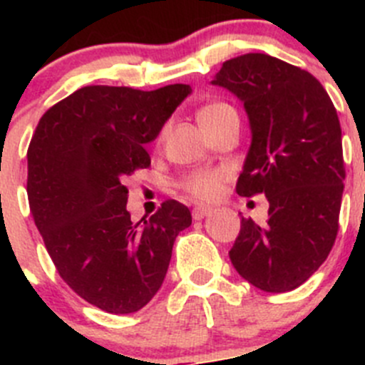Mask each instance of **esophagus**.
Masks as SVG:
<instances>
[{"mask_svg":"<svg viewBox=\"0 0 365 365\" xmlns=\"http://www.w3.org/2000/svg\"><path fill=\"white\" fill-rule=\"evenodd\" d=\"M206 215H210V208H206V206H196V208L192 210V219L194 220L205 219Z\"/></svg>","mask_w":365,"mask_h":365,"instance_id":"esophagus-1","label":"esophagus"}]
</instances>
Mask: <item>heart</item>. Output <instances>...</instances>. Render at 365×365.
<instances>
[{
    "label": "heart",
    "instance_id": "heart-1",
    "mask_svg": "<svg viewBox=\"0 0 365 365\" xmlns=\"http://www.w3.org/2000/svg\"><path fill=\"white\" fill-rule=\"evenodd\" d=\"M235 113L230 104L224 102H213V104L205 106L197 113V121L205 132H210L220 120L227 114ZM226 171L222 169H197V171L189 173L185 178L180 182V187L189 194L192 200L201 201V203H210L217 200L222 192V185L226 182Z\"/></svg>",
    "mask_w": 365,
    "mask_h": 365
}]
</instances>
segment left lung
Instances as JSON below:
<instances>
[{"label": "left lung", "instance_id": "1", "mask_svg": "<svg viewBox=\"0 0 365 365\" xmlns=\"http://www.w3.org/2000/svg\"><path fill=\"white\" fill-rule=\"evenodd\" d=\"M212 84L244 102L251 146L237 183L240 196L264 194L268 220L242 217L230 259L268 293L292 292L327 259L339 230L341 125L314 76L263 53L222 63Z\"/></svg>", "mask_w": 365, "mask_h": 365}]
</instances>
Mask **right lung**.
<instances>
[{
	"instance_id": "1",
	"label": "right lung",
	"mask_w": 365,
	"mask_h": 365,
	"mask_svg": "<svg viewBox=\"0 0 365 365\" xmlns=\"http://www.w3.org/2000/svg\"><path fill=\"white\" fill-rule=\"evenodd\" d=\"M190 91L84 86L47 109L29 143V210L47 252L77 295L111 314H130L155 297L175 238L192 224L175 200L132 222L123 185L148 168L145 145Z\"/></svg>"
}]
</instances>
